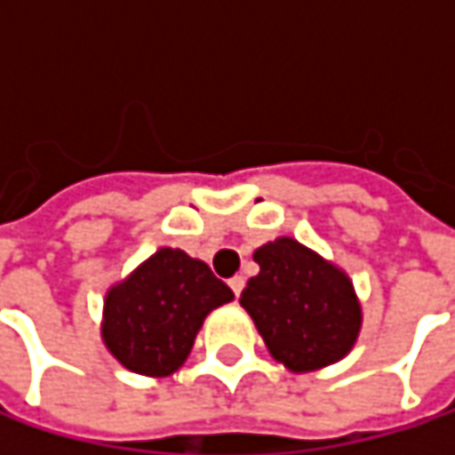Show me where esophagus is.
Returning a JSON list of instances; mask_svg holds the SVG:
<instances>
[{"instance_id":"1","label":"esophagus","mask_w":455,"mask_h":455,"mask_svg":"<svg viewBox=\"0 0 455 455\" xmlns=\"http://www.w3.org/2000/svg\"><path fill=\"white\" fill-rule=\"evenodd\" d=\"M228 287H231V292L239 298V295H242V290H244V276H234V279H228Z\"/></svg>"}]
</instances>
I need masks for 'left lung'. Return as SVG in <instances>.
Instances as JSON below:
<instances>
[{
    "label": "left lung",
    "instance_id": "8db88e82",
    "mask_svg": "<svg viewBox=\"0 0 455 455\" xmlns=\"http://www.w3.org/2000/svg\"><path fill=\"white\" fill-rule=\"evenodd\" d=\"M260 274L242 290L268 353L290 371H316L350 353L361 331V303L342 268L292 236L255 250Z\"/></svg>",
    "mask_w": 455,
    "mask_h": 455
}]
</instances>
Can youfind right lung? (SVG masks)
<instances>
[{"label":"right lung","instance_id":"add662e5","mask_svg":"<svg viewBox=\"0 0 455 455\" xmlns=\"http://www.w3.org/2000/svg\"><path fill=\"white\" fill-rule=\"evenodd\" d=\"M234 292L184 250L160 247L105 298L102 339L129 371L168 377L189 355L205 316Z\"/></svg>","mask_w":455,"mask_h":455}]
</instances>
